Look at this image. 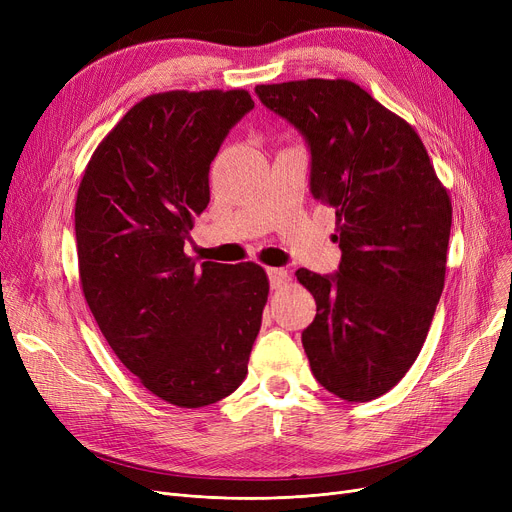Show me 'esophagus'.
<instances>
[{
  "label": "esophagus",
  "mask_w": 512,
  "mask_h": 512,
  "mask_svg": "<svg viewBox=\"0 0 512 512\" xmlns=\"http://www.w3.org/2000/svg\"><path fill=\"white\" fill-rule=\"evenodd\" d=\"M265 272H267V278H270V286L272 288L282 286L286 282V278H288V274L284 270H280V267H267Z\"/></svg>",
  "instance_id": "obj_1"
}]
</instances>
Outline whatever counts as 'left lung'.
Masks as SVG:
<instances>
[{
    "mask_svg": "<svg viewBox=\"0 0 512 512\" xmlns=\"http://www.w3.org/2000/svg\"><path fill=\"white\" fill-rule=\"evenodd\" d=\"M255 93L301 132L309 191L338 220V272H297L317 305L301 336L311 371L342 400H373L405 378L432 326L446 274L448 193L419 134L351 80H292Z\"/></svg>",
    "mask_w": 512,
    "mask_h": 512,
    "instance_id": "obj_1",
    "label": "left lung"
}]
</instances>
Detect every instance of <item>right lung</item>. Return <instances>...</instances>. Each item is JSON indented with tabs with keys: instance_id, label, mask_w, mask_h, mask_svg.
Listing matches in <instances>:
<instances>
[{
	"instance_id": "right-lung-1",
	"label": "right lung",
	"mask_w": 512,
	"mask_h": 512,
	"mask_svg": "<svg viewBox=\"0 0 512 512\" xmlns=\"http://www.w3.org/2000/svg\"><path fill=\"white\" fill-rule=\"evenodd\" d=\"M255 107L234 91L149 95L99 143L74 207L80 284L107 344L161 400L207 407L247 378L270 282L184 253L209 166Z\"/></svg>"
}]
</instances>
